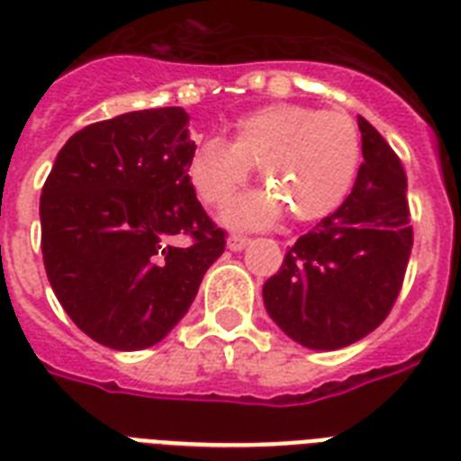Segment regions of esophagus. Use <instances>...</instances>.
<instances>
[{
    "instance_id": "esophagus-1",
    "label": "esophagus",
    "mask_w": 461,
    "mask_h": 461,
    "mask_svg": "<svg viewBox=\"0 0 461 461\" xmlns=\"http://www.w3.org/2000/svg\"><path fill=\"white\" fill-rule=\"evenodd\" d=\"M250 243L249 237H243V234H231L230 239H227V246H230L231 250H243L246 246Z\"/></svg>"
}]
</instances>
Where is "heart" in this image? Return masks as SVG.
Returning a JSON list of instances; mask_svg holds the SVG:
<instances>
[{
  "mask_svg": "<svg viewBox=\"0 0 461 461\" xmlns=\"http://www.w3.org/2000/svg\"><path fill=\"white\" fill-rule=\"evenodd\" d=\"M361 161V133L339 110L281 103L239 119L234 140L211 138L189 158V183L206 206L220 208L260 168L267 194L230 211L234 224H265L284 211L295 222L326 218L342 203Z\"/></svg>",
  "mask_w": 461,
  "mask_h": 461,
  "instance_id": "heart-1",
  "label": "heart"
}]
</instances>
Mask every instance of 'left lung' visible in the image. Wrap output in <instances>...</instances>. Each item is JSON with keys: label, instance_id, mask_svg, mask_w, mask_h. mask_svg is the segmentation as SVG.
I'll return each instance as SVG.
<instances>
[{"label": "left lung", "instance_id": "1", "mask_svg": "<svg viewBox=\"0 0 461 461\" xmlns=\"http://www.w3.org/2000/svg\"><path fill=\"white\" fill-rule=\"evenodd\" d=\"M358 131L363 164L351 194L290 246L262 288L274 323L309 349H339L380 326L412 250L403 164L363 117Z\"/></svg>", "mask_w": 461, "mask_h": 461}]
</instances>
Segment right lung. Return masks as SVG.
<instances>
[{
    "instance_id": "add662e5",
    "label": "right lung",
    "mask_w": 461,
    "mask_h": 461,
    "mask_svg": "<svg viewBox=\"0 0 461 461\" xmlns=\"http://www.w3.org/2000/svg\"><path fill=\"white\" fill-rule=\"evenodd\" d=\"M187 122L183 107H158L91 123L41 189L46 276L77 328L110 349L161 342L224 250L227 231L189 183Z\"/></svg>"
}]
</instances>
